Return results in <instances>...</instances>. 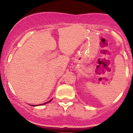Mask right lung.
I'll return each instance as SVG.
<instances>
[{
  "instance_id": "1",
  "label": "right lung",
  "mask_w": 133,
  "mask_h": 133,
  "mask_svg": "<svg viewBox=\"0 0 133 133\" xmlns=\"http://www.w3.org/2000/svg\"><path fill=\"white\" fill-rule=\"evenodd\" d=\"M52 101V99H51L49 101H48V102H47V103H44V104H39V105H44V104H47V103H49V102H51ZM39 105H32V106H39Z\"/></svg>"
}]
</instances>
